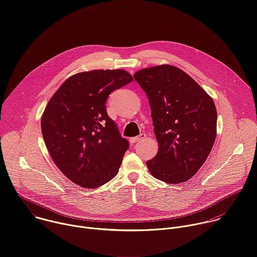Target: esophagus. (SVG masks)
Listing matches in <instances>:
<instances>
[{"mask_svg": "<svg viewBox=\"0 0 257 257\" xmlns=\"http://www.w3.org/2000/svg\"><path fill=\"white\" fill-rule=\"evenodd\" d=\"M144 138H146V134H144V133H141V134H139L138 136L131 138V139H130V142H131V143H136V142H139V141L143 140Z\"/></svg>", "mask_w": 257, "mask_h": 257, "instance_id": "esophagus-1", "label": "esophagus"}]
</instances>
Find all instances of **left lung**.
<instances>
[{"mask_svg": "<svg viewBox=\"0 0 257 257\" xmlns=\"http://www.w3.org/2000/svg\"><path fill=\"white\" fill-rule=\"evenodd\" d=\"M148 95L157 156L146 162L151 174L169 184L193 177L206 161L216 135L212 98L181 69L161 65L134 74Z\"/></svg>", "mask_w": 257, "mask_h": 257, "instance_id": "left-lung-1", "label": "left lung"}]
</instances>
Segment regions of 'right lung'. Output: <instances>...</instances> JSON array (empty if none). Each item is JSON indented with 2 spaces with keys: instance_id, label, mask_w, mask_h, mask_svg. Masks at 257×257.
Masks as SVG:
<instances>
[{
  "instance_id": "add662e5",
  "label": "right lung",
  "mask_w": 257,
  "mask_h": 257,
  "mask_svg": "<svg viewBox=\"0 0 257 257\" xmlns=\"http://www.w3.org/2000/svg\"><path fill=\"white\" fill-rule=\"evenodd\" d=\"M133 81L125 70H92L68 78L42 117L47 149L60 171L83 188H97L119 172L129 142L107 116L105 101Z\"/></svg>"
}]
</instances>
